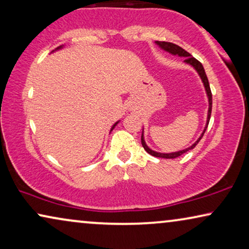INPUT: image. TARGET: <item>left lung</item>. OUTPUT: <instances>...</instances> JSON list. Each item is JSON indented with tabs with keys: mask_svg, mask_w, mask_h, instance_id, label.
Masks as SVG:
<instances>
[{
	"mask_svg": "<svg viewBox=\"0 0 249 249\" xmlns=\"http://www.w3.org/2000/svg\"><path fill=\"white\" fill-rule=\"evenodd\" d=\"M157 45H159V46L162 48V50L169 52L170 54H174V55H178V56H184L185 59L184 62L187 63V64H191L193 68L197 71V73L201 76L203 83H204V87H205V90H206V93H208V98H209V111H208V121H206V126L204 128V131H203L202 135L199 136V139L196 141L193 145L190 146V148L183 150V151H178V152H174V153H159V152H156V151H152L151 149L148 148V145L145 144L144 142V139H143V134L141 136V142H142V146L144 148V150L146 152L149 153V155H151L153 157H158V158H166V159H174V158H177V157H179L183 155V153L190 151V150L194 149L196 144L199 142V140L203 138V135H204V133L206 131V128H208V125H209V122H210V117H211V111H212V92H211V89H210V85H209V80H208V76L205 74V71H204V68H203L202 63L197 61L195 57H193L188 52H186L184 50V48H181L178 46L176 44H173V43H168V41H156Z\"/></svg>",
	"mask_w": 249,
	"mask_h": 249,
	"instance_id": "obj_1",
	"label": "left lung"
}]
</instances>
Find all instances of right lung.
Segmentation results:
<instances>
[{"label": "right lung", "instance_id": "1", "mask_svg": "<svg viewBox=\"0 0 249 249\" xmlns=\"http://www.w3.org/2000/svg\"><path fill=\"white\" fill-rule=\"evenodd\" d=\"M117 123H118V122H117ZM117 123H115V124H114V126H113V127H111V129H114V127H115V126H116V124H117Z\"/></svg>", "mask_w": 249, "mask_h": 249}]
</instances>
